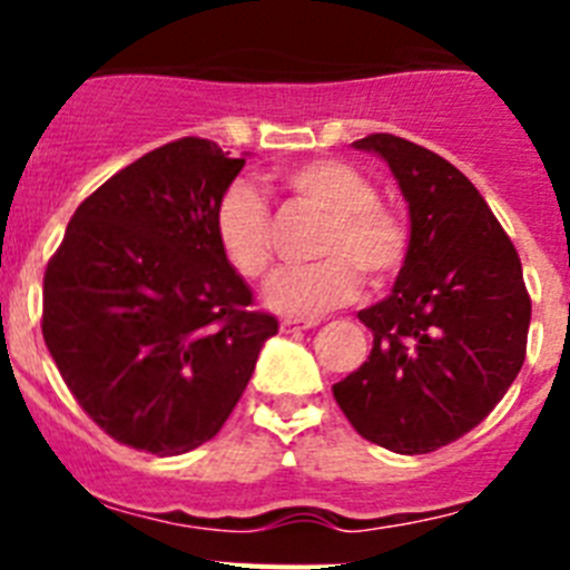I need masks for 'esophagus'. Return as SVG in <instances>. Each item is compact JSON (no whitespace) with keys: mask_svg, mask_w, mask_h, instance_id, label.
<instances>
[{"mask_svg":"<svg viewBox=\"0 0 570 570\" xmlns=\"http://www.w3.org/2000/svg\"><path fill=\"white\" fill-rule=\"evenodd\" d=\"M314 320H285L282 322V331H285V334H296V331H308L314 328Z\"/></svg>","mask_w":570,"mask_h":570,"instance_id":"obj_1","label":"esophagus"}]
</instances>
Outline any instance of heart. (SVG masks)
Returning <instances> with one entry per match:
<instances>
[{
    "label": "heart",
    "mask_w": 570,
    "mask_h": 570,
    "mask_svg": "<svg viewBox=\"0 0 570 570\" xmlns=\"http://www.w3.org/2000/svg\"><path fill=\"white\" fill-rule=\"evenodd\" d=\"M279 183L302 205L325 214L316 239L314 265L285 268L271 279L268 299L276 314L316 320L347 305L360 294V275L371 285H385L405 265L407 228L402 216L376 203V185L354 165L314 159L279 176ZM219 254L242 279H262L271 271V210L256 188L234 183L214 214Z\"/></svg>",
    "instance_id": "heart-1"
}]
</instances>
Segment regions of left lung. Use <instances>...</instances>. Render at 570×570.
<instances>
[{"instance_id":"obj_1","label":"left lung","mask_w":570,"mask_h":570,"mask_svg":"<svg viewBox=\"0 0 570 570\" xmlns=\"http://www.w3.org/2000/svg\"><path fill=\"white\" fill-rule=\"evenodd\" d=\"M354 148L396 176L411 239L391 296L360 311L374 347L334 400L367 442L431 454L480 425L517 380L531 296L513 242L462 170L394 134Z\"/></svg>"}]
</instances>
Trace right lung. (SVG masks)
<instances>
[{"label":"right lung","instance_id":"right-lung-1","mask_svg":"<svg viewBox=\"0 0 570 570\" xmlns=\"http://www.w3.org/2000/svg\"><path fill=\"white\" fill-rule=\"evenodd\" d=\"M242 165L199 136L150 150L79 205L45 271L42 336L65 385L136 451L214 440L279 331L214 236Z\"/></svg>","mask_w":570,"mask_h":570}]
</instances>
